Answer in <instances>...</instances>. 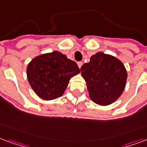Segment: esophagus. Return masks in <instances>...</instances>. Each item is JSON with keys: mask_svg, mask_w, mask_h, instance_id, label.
<instances>
[{"mask_svg": "<svg viewBox=\"0 0 147 147\" xmlns=\"http://www.w3.org/2000/svg\"><path fill=\"white\" fill-rule=\"evenodd\" d=\"M77 65H78L79 68L80 69V67H81L82 65H83V62H82V61H79V62H77Z\"/></svg>", "mask_w": 147, "mask_h": 147, "instance_id": "1", "label": "esophagus"}]
</instances>
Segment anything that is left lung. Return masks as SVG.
<instances>
[{
  "label": "left lung",
  "mask_w": 147,
  "mask_h": 147,
  "mask_svg": "<svg viewBox=\"0 0 147 147\" xmlns=\"http://www.w3.org/2000/svg\"><path fill=\"white\" fill-rule=\"evenodd\" d=\"M89 96L94 103L109 105L124 90L127 73L124 65L113 56L98 52L80 68Z\"/></svg>",
  "instance_id": "1"
}]
</instances>
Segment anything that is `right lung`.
Instances as JSON below:
<instances>
[{"instance_id": "1", "label": "right lung", "mask_w": 147, "mask_h": 147, "mask_svg": "<svg viewBox=\"0 0 147 147\" xmlns=\"http://www.w3.org/2000/svg\"><path fill=\"white\" fill-rule=\"evenodd\" d=\"M79 73L74 61L57 51L37 56L27 67L30 86L37 96L46 100L62 96L70 78Z\"/></svg>"}]
</instances>
